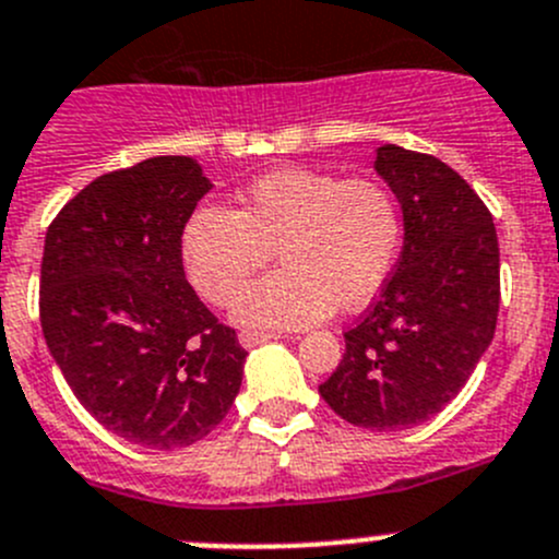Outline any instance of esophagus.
Instances as JSON below:
<instances>
[{"mask_svg": "<svg viewBox=\"0 0 559 559\" xmlns=\"http://www.w3.org/2000/svg\"><path fill=\"white\" fill-rule=\"evenodd\" d=\"M237 338H240V344L246 346V349H253V346L267 344V341H278L281 335L278 333H259V330H242Z\"/></svg>", "mask_w": 559, "mask_h": 559, "instance_id": "1", "label": "esophagus"}]
</instances>
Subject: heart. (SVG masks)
I'll list each match as a JSON object with an SVG mask.
<instances>
[{
	"label": "heart",
	"instance_id": "obj_1",
	"mask_svg": "<svg viewBox=\"0 0 559 559\" xmlns=\"http://www.w3.org/2000/svg\"><path fill=\"white\" fill-rule=\"evenodd\" d=\"M401 210L377 180H341L317 169L259 177L240 210L202 207L182 229L193 289L229 306L275 250L285 262L240 296L248 328H311L335 311H360L379 295L401 248Z\"/></svg>",
	"mask_w": 559,
	"mask_h": 559
}]
</instances>
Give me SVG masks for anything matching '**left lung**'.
Wrapping results in <instances>:
<instances>
[{"label": "left lung", "instance_id": "obj_1", "mask_svg": "<svg viewBox=\"0 0 559 559\" xmlns=\"http://www.w3.org/2000/svg\"><path fill=\"white\" fill-rule=\"evenodd\" d=\"M373 169L401 204L404 248L319 395L346 424L401 431L456 399L489 349L500 246L486 204L440 158L384 144Z\"/></svg>", "mask_w": 559, "mask_h": 559}]
</instances>
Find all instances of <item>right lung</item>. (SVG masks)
I'll use <instances>...</instances> for the list:
<instances>
[{"mask_svg":"<svg viewBox=\"0 0 559 559\" xmlns=\"http://www.w3.org/2000/svg\"><path fill=\"white\" fill-rule=\"evenodd\" d=\"M210 188L193 158L158 155L97 177L46 231L48 352L97 424L153 451L204 440L240 393L248 352L182 270V229Z\"/></svg>","mask_w":559,"mask_h":559,"instance_id":"add662e5","label":"right lung"}]
</instances>
